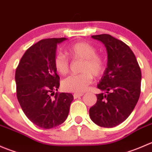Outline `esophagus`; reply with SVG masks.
I'll list each match as a JSON object with an SVG mask.
<instances>
[{
  "label": "esophagus",
  "instance_id": "esophagus-1",
  "mask_svg": "<svg viewBox=\"0 0 152 152\" xmlns=\"http://www.w3.org/2000/svg\"><path fill=\"white\" fill-rule=\"evenodd\" d=\"M83 96V94H82V93H74V94H73V98H74V99H77V98H79V97H81V96Z\"/></svg>",
  "mask_w": 152,
  "mask_h": 152
}]
</instances>
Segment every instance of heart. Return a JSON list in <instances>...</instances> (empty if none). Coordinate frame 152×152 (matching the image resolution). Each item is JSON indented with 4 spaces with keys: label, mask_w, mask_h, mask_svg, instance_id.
<instances>
[{
    "label": "heart",
    "mask_w": 152,
    "mask_h": 152,
    "mask_svg": "<svg viewBox=\"0 0 152 152\" xmlns=\"http://www.w3.org/2000/svg\"><path fill=\"white\" fill-rule=\"evenodd\" d=\"M67 53L74 59L84 60L81 72L82 74L72 75L62 82L65 90L75 93H83L91 84L93 76H101L104 71V60L97 54V50L91 44L85 42L72 44L67 48ZM55 69L61 75H65L69 71V61L62 53H57L53 59Z\"/></svg>",
    "instance_id": "1"
}]
</instances>
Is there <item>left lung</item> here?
Returning <instances> with one entry per match:
<instances>
[{
    "mask_svg": "<svg viewBox=\"0 0 152 152\" xmlns=\"http://www.w3.org/2000/svg\"><path fill=\"white\" fill-rule=\"evenodd\" d=\"M92 38L104 45L107 65L98 88L104 93L96 95L97 102L89 110L90 119L102 127L112 128L130 115L140 94L141 71L130 48L110 34Z\"/></svg>",
    "mask_w": 152,
    "mask_h": 152,
    "instance_id": "1",
    "label": "left lung"
}]
</instances>
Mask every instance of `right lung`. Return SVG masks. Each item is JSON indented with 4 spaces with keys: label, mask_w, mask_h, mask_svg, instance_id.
Instances as JSON below:
<instances>
[{
    "label": "right lung",
    "mask_w": 152,
    "mask_h": 152,
    "mask_svg": "<svg viewBox=\"0 0 152 152\" xmlns=\"http://www.w3.org/2000/svg\"><path fill=\"white\" fill-rule=\"evenodd\" d=\"M67 38H50L31 46L15 72L17 98L29 120L42 129H51L67 119L73 100L71 93H56L59 76L53 65L58 44Z\"/></svg>",
    "instance_id": "right-lung-1"
}]
</instances>
